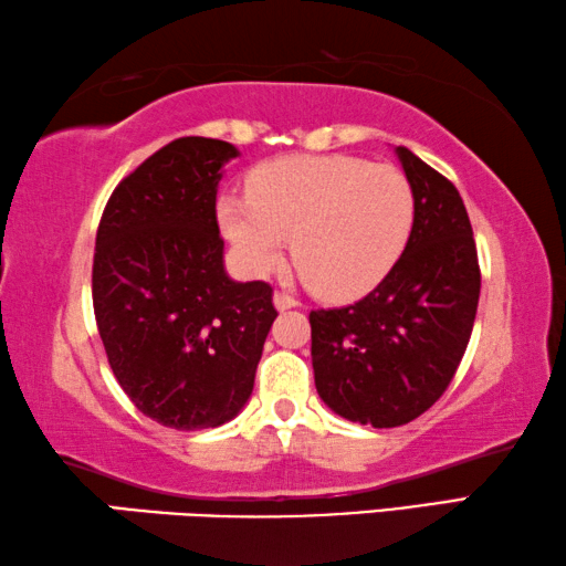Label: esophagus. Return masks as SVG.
Masks as SVG:
<instances>
[{"instance_id":"esophagus-1","label":"esophagus","mask_w":566,"mask_h":566,"mask_svg":"<svg viewBox=\"0 0 566 566\" xmlns=\"http://www.w3.org/2000/svg\"><path fill=\"white\" fill-rule=\"evenodd\" d=\"M297 304H300V302L294 300L292 294H286V292H276V294H274V307H276V310H282V312H284V310L297 307Z\"/></svg>"}]
</instances>
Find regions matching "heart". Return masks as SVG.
<instances>
[{
  "label": "heart",
  "mask_w": 566,
  "mask_h": 566,
  "mask_svg": "<svg viewBox=\"0 0 566 566\" xmlns=\"http://www.w3.org/2000/svg\"><path fill=\"white\" fill-rule=\"evenodd\" d=\"M416 199L400 168L355 156H290L256 168L249 196H223L219 223L247 272L262 276L286 247L325 300L370 292L398 262Z\"/></svg>",
  "instance_id": "heart-1"
}]
</instances>
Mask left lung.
I'll return each mask as SVG.
<instances>
[{
  "mask_svg": "<svg viewBox=\"0 0 566 566\" xmlns=\"http://www.w3.org/2000/svg\"><path fill=\"white\" fill-rule=\"evenodd\" d=\"M396 154L416 199L406 249L360 302L310 312L319 398L337 416L373 428L406 426L443 396L481 294L461 193L408 148Z\"/></svg>",
  "mask_w": 566,
  "mask_h": 566,
  "instance_id": "8db88e82",
  "label": "left lung"
}]
</instances>
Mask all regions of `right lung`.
Here are the masks:
<instances>
[{"label":"right lung","instance_id":"1","mask_svg":"<svg viewBox=\"0 0 566 566\" xmlns=\"http://www.w3.org/2000/svg\"><path fill=\"white\" fill-rule=\"evenodd\" d=\"M237 156L227 140L168 143L115 186L97 227L93 307L107 363L166 428L234 418L276 319L272 286L223 269L217 191Z\"/></svg>","mask_w":566,"mask_h":566}]
</instances>
